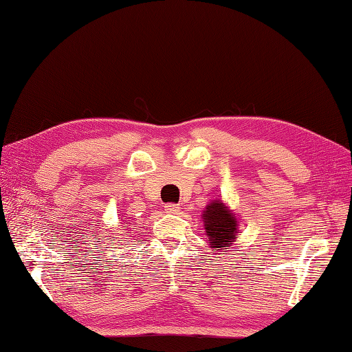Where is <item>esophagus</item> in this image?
<instances>
[{"instance_id": "obj_1", "label": "esophagus", "mask_w": 352, "mask_h": 352, "mask_svg": "<svg viewBox=\"0 0 352 352\" xmlns=\"http://www.w3.org/2000/svg\"><path fill=\"white\" fill-rule=\"evenodd\" d=\"M165 211L170 214H177L181 211V207L177 204H165Z\"/></svg>"}]
</instances>
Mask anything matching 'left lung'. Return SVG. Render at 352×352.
I'll return each mask as SVG.
<instances>
[{
  "mask_svg": "<svg viewBox=\"0 0 352 352\" xmlns=\"http://www.w3.org/2000/svg\"><path fill=\"white\" fill-rule=\"evenodd\" d=\"M204 228L208 237V245L217 251L227 250L237 236L239 222L234 213L222 201H211L204 210Z\"/></svg>",
  "mask_w": 352,
  "mask_h": 352,
  "instance_id": "obj_1",
  "label": "left lung"
}]
</instances>
